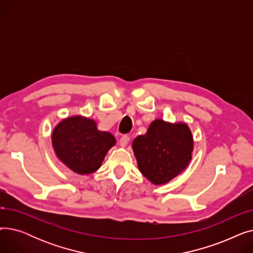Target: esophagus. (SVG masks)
<instances>
[{"mask_svg": "<svg viewBox=\"0 0 253 253\" xmlns=\"http://www.w3.org/2000/svg\"><path fill=\"white\" fill-rule=\"evenodd\" d=\"M129 140H130V137H129V136L123 135L121 138H120V145H121V147H126V145H127L128 142H129Z\"/></svg>", "mask_w": 253, "mask_h": 253, "instance_id": "34e87169", "label": "esophagus"}]
</instances>
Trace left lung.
Listing matches in <instances>:
<instances>
[{
  "instance_id": "left-lung-1",
  "label": "left lung",
  "mask_w": 253,
  "mask_h": 253,
  "mask_svg": "<svg viewBox=\"0 0 253 253\" xmlns=\"http://www.w3.org/2000/svg\"><path fill=\"white\" fill-rule=\"evenodd\" d=\"M193 144L191 130L185 124L155 120L147 133L134 139L132 147L141 173L154 184H163L188 166Z\"/></svg>"
}]
</instances>
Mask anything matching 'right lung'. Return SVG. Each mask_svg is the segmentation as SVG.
I'll list each match as a JSON object with an SVG mask.
<instances>
[{
	"mask_svg": "<svg viewBox=\"0 0 253 253\" xmlns=\"http://www.w3.org/2000/svg\"><path fill=\"white\" fill-rule=\"evenodd\" d=\"M53 148L60 160L78 174L96 171L116 143L106 131H99L93 120L78 116L61 121L53 131Z\"/></svg>",
	"mask_w": 253,
	"mask_h": 253,
	"instance_id": "1",
	"label": "right lung"
}]
</instances>
